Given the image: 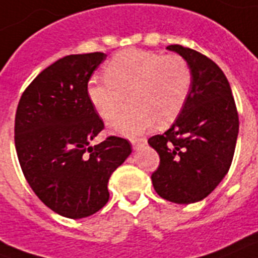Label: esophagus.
I'll return each instance as SVG.
<instances>
[{
    "label": "esophagus",
    "mask_w": 258,
    "mask_h": 258,
    "mask_svg": "<svg viewBox=\"0 0 258 258\" xmlns=\"http://www.w3.org/2000/svg\"><path fill=\"white\" fill-rule=\"evenodd\" d=\"M145 142H146L145 138H138V140H133V141H132V145H133L134 149H137L138 146H141V145L145 144Z\"/></svg>",
    "instance_id": "obj_1"
}]
</instances>
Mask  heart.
<instances>
[{"instance_id":"heart-1","label":"heart","mask_w":258,"mask_h":258,"mask_svg":"<svg viewBox=\"0 0 258 258\" xmlns=\"http://www.w3.org/2000/svg\"><path fill=\"white\" fill-rule=\"evenodd\" d=\"M105 79H92L88 99L103 120L120 110L124 96L133 108L109 121V129L125 137H137L150 129L171 124L183 110L192 86V72L183 56L154 51L125 50L105 66Z\"/></svg>"}]
</instances>
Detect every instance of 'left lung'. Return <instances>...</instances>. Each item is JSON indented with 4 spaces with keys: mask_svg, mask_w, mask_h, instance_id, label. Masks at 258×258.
Wrapping results in <instances>:
<instances>
[{
    "mask_svg": "<svg viewBox=\"0 0 258 258\" xmlns=\"http://www.w3.org/2000/svg\"><path fill=\"white\" fill-rule=\"evenodd\" d=\"M187 60L192 86L179 117L163 134L148 140L159 155L152 174L166 201L190 204L207 198L231 167L239 134V113L224 72L206 55L170 44Z\"/></svg>",
    "mask_w": 258,
    "mask_h": 258,
    "instance_id": "8db88e82",
    "label": "left lung"
}]
</instances>
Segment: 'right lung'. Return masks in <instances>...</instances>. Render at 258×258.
<instances>
[{
    "instance_id": "right-lung-1",
    "label": "right lung",
    "mask_w": 258,
    "mask_h": 258,
    "mask_svg": "<svg viewBox=\"0 0 258 258\" xmlns=\"http://www.w3.org/2000/svg\"><path fill=\"white\" fill-rule=\"evenodd\" d=\"M105 57H61L30 83L17 106L14 142L23 175L48 208L70 219L105 206L110 175L132 153L129 141L116 136L91 146L104 122L87 89Z\"/></svg>"
}]
</instances>
